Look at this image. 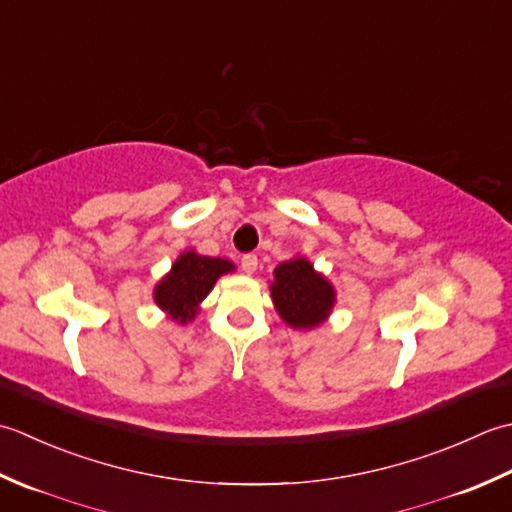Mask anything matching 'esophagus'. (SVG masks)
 <instances>
[{
    "instance_id": "obj_1",
    "label": "esophagus",
    "mask_w": 512,
    "mask_h": 512,
    "mask_svg": "<svg viewBox=\"0 0 512 512\" xmlns=\"http://www.w3.org/2000/svg\"><path fill=\"white\" fill-rule=\"evenodd\" d=\"M241 265H243V271L245 274H254V271L258 269V258L254 254H245L241 258Z\"/></svg>"
}]
</instances>
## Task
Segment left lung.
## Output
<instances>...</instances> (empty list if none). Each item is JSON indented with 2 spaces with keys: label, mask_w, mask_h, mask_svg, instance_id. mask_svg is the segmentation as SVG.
Listing matches in <instances>:
<instances>
[{
  "label": "left lung",
  "mask_w": 512,
  "mask_h": 512,
  "mask_svg": "<svg viewBox=\"0 0 512 512\" xmlns=\"http://www.w3.org/2000/svg\"><path fill=\"white\" fill-rule=\"evenodd\" d=\"M271 300L289 327L314 329L331 314L336 291L307 258H291L274 269Z\"/></svg>",
  "instance_id": "1"
}]
</instances>
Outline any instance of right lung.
Returning <instances> with one entry per match:
<instances>
[{
    "label": "right lung",
    "instance_id": "right-lung-1",
    "mask_svg": "<svg viewBox=\"0 0 512 512\" xmlns=\"http://www.w3.org/2000/svg\"><path fill=\"white\" fill-rule=\"evenodd\" d=\"M234 271L232 260L201 256L194 249L174 260L170 274L154 287V302L172 320L185 325L198 314V305L210 294L216 280Z\"/></svg>",
    "mask_w": 512,
    "mask_h": 512
}]
</instances>
